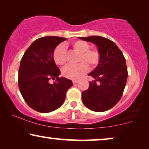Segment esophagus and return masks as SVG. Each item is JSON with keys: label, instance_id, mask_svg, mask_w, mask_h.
I'll return each instance as SVG.
<instances>
[{"label": "esophagus", "instance_id": "esophagus-1", "mask_svg": "<svg viewBox=\"0 0 149 149\" xmlns=\"http://www.w3.org/2000/svg\"><path fill=\"white\" fill-rule=\"evenodd\" d=\"M73 81V84H77V83H78L79 82V80H77V79H74V80H73L72 81Z\"/></svg>", "mask_w": 149, "mask_h": 149}]
</instances>
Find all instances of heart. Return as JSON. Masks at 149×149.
Wrapping results in <instances>:
<instances>
[{"label": "heart", "instance_id": "1", "mask_svg": "<svg viewBox=\"0 0 149 149\" xmlns=\"http://www.w3.org/2000/svg\"><path fill=\"white\" fill-rule=\"evenodd\" d=\"M72 48L75 51L80 53L79 64L76 65L66 66L62 71L63 75L71 79H79L88 71L89 65L93 68L100 61V53L96 49H89L90 45L86 42L77 40L72 43ZM54 62L58 65H63L67 62L66 48L64 45H59L54 49L53 53Z\"/></svg>", "mask_w": 149, "mask_h": 149}]
</instances>
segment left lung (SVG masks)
Here are the masks:
<instances>
[{
  "instance_id": "left-lung-1",
  "label": "left lung",
  "mask_w": 149,
  "mask_h": 149,
  "mask_svg": "<svg viewBox=\"0 0 149 149\" xmlns=\"http://www.w3.org/2000/svg\"><path fill=\"white\" fill-rule=\"evenodd\" d=\"M94 43L100 53L98 65L90 73L95 79L81 94L84 105L96 112H103L116 105L123 95L127 69L123 53L113 42L99 36L78 37Z\"/></svg>"
}]
</instances>
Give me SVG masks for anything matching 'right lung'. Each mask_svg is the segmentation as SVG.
<instances>
[{"label":"right lung","mask_w":149,"mask_h":149,"mask_svg":"<svg viewBox=\"0 0 149 149\" xmlns=\"http://www.w3.org/2000/svg\"><path fill=\"white\" fill-rule=\"evenodd\" d=\"M65 38L45 36L32 43L21 60L18 85L26 103L33 110L49 113L63 104L72 80L59 77L60 70L56 65L53 53ZM51 79H56L50 84Z\"/></svg>","instance_id":"1"}]
</instances>
